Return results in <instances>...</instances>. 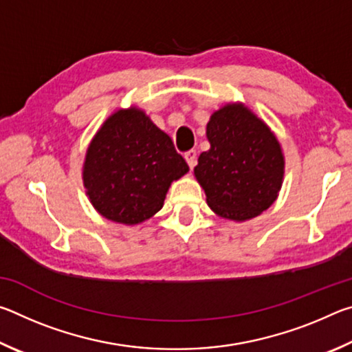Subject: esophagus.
Instances as JSON below:
<instances>
[{
	"label": "esophagus",
	"mask_w": 352,
	"mask_h": 352,
	"mask_svg": "<svg viewBox=\"0 0 352 352\" xmlns=\"http://www.w3.org/2000/svg\"><path fill=\"white\" fill-rule=\"evenodd\" d=\"M184 158H186V162H188V164H189V168L192 169L195 164H197V152L194 151H188L186 153H184Z\"/></svg>",
	"instance_id": "esophagus-1"
}]
</instances>
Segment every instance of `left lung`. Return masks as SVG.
Returning <instances> with one entry per match:
<instances>
[{"mask_svg":"<svg viewBox=\"0 0 352 352\" xmlns=\"http://www.w3.org/2000/svg\"><path fill=\"white\" fill-rule=\"evenodd\" d=\"M210 151L194 174L211 210L225 219L247 220L265 211L281 189L284 158L270 129L242 105H226L206 126Z\"/></svg>","mask_w":352,"mask_h":352,"instance_id":"8db88e82","label":"left lung"}]
</instances>
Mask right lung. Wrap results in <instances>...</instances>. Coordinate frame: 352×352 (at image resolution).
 I'll return each mask as SVG.
<instances>
[{"instance_id": "obj_1", "label": "right lung", "mask_w": 352, "mask_h": 352, "mask_svg": "<svg viewBox=\"0 0 352 352\" xmlns=\"http://www.w3.org/2000/svg\"><path fill=\"white\" fill-rule=\"evenodd\" d=\"M189 170L174 142L144 113L116 111L94 136L83 164L93 206L113 222H144L163 208L170 183Z\"/></svg>"}]
</instances>
